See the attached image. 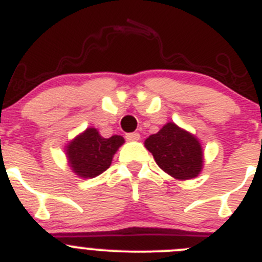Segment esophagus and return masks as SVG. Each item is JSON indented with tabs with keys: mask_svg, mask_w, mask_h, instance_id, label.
<instances>
[{
	"mask_svg": "<svg viewBox=\"0 0 262 262\" xmlns=\"http://www.w3.org/2000/svg\"><path fill=\"white\" fill-rule=\"evenodd\" d=\"M125 138L128 141H138L140 140V133H136V132L134 133H128L125 136Z\"/></svg>",
	"mask_w": 262,
	"mask_h": 262,
	"instance_id": "1",
	"label": "esophagus"
}]
</instances>
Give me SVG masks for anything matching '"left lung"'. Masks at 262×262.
I'll list each match as a JSON object with an SVG mask.
<instances>
[{
  "instance_id": "8db88e82",
  "label": "left lung",
  "mask_w": 262,
  "mask_h": 262,
  "mask_svg": "<svg viewBox=\"0 0 262 262\" xmlns=\"http://www.w3.org/2000/svg\"><path fill=\"white\" fill-rule=\"evenodd\" d=\"M158 166L172 178L188 180L202 168V148L194 136L168 122L145 141Z\"/></svg>"
}]
</instances>
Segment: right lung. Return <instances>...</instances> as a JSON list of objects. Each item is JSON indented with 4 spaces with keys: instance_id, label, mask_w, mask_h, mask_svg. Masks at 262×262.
<instances>
[{
    "instance_id": "obj_1",
    "label": "right lung",
    "mask_w": 262,
    "mask_h": 262,
    "mask_svg": "<svg viewBox=\"0 0 262 262\" xmlns=\"http://www.w3.org/2000/svg\"><path fill=\"white\" fill-rule=\"evenodd\" d=\"M122 143L121 136L103 138L95 128L86 129L68 145L70 167L81 178H95L110 168L114 154Z\"/></svg>"
}]
</instances>
